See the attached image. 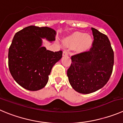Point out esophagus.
<instances>
[{"instance_id":"34e87169","label":"esophagus","mask_w":123,"mask_h":123,"mask_svg":"<svg viewBox=\"0 0 123 123\" xmlns=\"http://www.w3.org/2000/svg\"><path fill=\"white\" fill-rule=\"evenodd\" d=\"M68 51L66 50H64L63 51V56H67V55H68Z\"/></svg>"}]
</instances>
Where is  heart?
I'll list each match as a JSON object with an SVG mask.
<instances>
[{"instance_id":"b5f03b06","label":"heart","mask_w":123,"mask_h":123,"mask_svg":"<svg viewBox=\"0 0 123 123\" xmlns=\"http://www.w3.org/2000/svg\"><path fill=\"white\" fill-rule=\"evenodd\" d=\"M92 40L89 35L83 33H77L73 35L67 40L66 43L72 47L78 46L79 50H84L87 49L91 45Z\"/></svg>"}]
</instances>
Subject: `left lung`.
Wrapping results in <instances>:
<instances>
[{"label": "left lung", "instance_id": "obj_1", "mask_svg": "<svg viewBox=\"0 0 123 123\" xmlns=\"http://www.w3.org/2000/svg\"><path fill=\"white\" fill-rule=\"evenodd\" d=\"M91 30L93 36L91 48L71 56L72 64L67 70L73 89L83 94L103 87L109 80L114 63V53L108 37L95 28Z\"/></svg>", "mask_w": 123, "mask_h": 123}]
</instances>
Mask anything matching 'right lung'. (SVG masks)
Returning a JSON list of instances; mask_svg holds the SVG:
<instances>
[{
  "instance_id": "right-lung-1",
  "label": "right lung",
  "mask_w": 123,
  "mask_h": 123,
  "mask_svg": "<svg viewBox=\"0 0 123 123\" xmlns=\"http://www.w3.org/2000/svg\"><path fill=\"white\" fill-rule=\"evenodd\" d=\"M56 32L47 27L31 25L15 34L8 50V67L16 82L24 89L36 91L49 81L52 67L62 51H51L42 47V38L55 41Z\"/></svg>"
}]
</instances>
